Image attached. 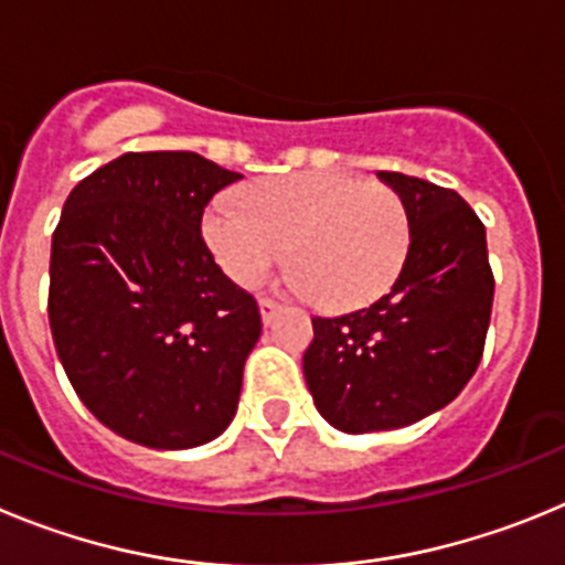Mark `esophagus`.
I'll return each instance as SVG.
<instances>
[{
    "label": "esophagus",
    "instance_id": "obj_1",
    "mask_svg": "<svg viewBox=\"0 0 565 565\" xmlns=\"http://www.w3.org/2000/svg\"><path fill=\"white\" fill-rule=\"evenodd\" d=\"M278 303L273 301V298H258V312H262V320L264 323H273V318L278 315Z\"/></svg>",
    "mask_w": 565,
    "mask_h": 565
}]
</instances>
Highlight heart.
<instances>
[{
	"instance_id": "b5f03b06",
	"label": "heart",
	"mask_w": 565,
	"mask_h": 565,
	"mask_svg": "<svg viewBox=\"0 0 565 565\" xmlns=\"http://www.w3.org/2000/svg\"><path fill=\"white\" fill-rule=\"evenodd\" d=\"M202 236L222 270L253 287L287 256L292 287L329 309L369 307L403 273L408 213L380 182L338 171L273 177L238 200L220 196L202 216Z\"/></svg>"
}]
</instances>
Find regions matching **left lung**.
Returning a JSON list of instances; mask_svg holds the SVG:
<instances>
[{
  "mask_svg": "<svg viewBox=\"0 0 565 565\" xmlns=\"http://www.w3.org/2000/svg\"><path fill=\"white\" fill-rule=\"evenodd\" d=\"M377 177L408 213L403 273L371 307L312 318L303 354L315 408L343 434L405 428L454 403L479 369L495 289L484 225L456 191Z\"/></svg>",
  "mask_w": 565,
  "mask_h": 565,
  "instance_id": "left-lung-1",
  "label": "left lung"
}]
</instances>
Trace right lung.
Returning a JSON list of instances; mask_svg holds the SVG:
<instances>
[{
	"instance_id": "obj_1",
	"label": "right lung",
	"mask_w": 565,
	"mask_h": 565,
	"mask_svg": "<svg viewBox=\"0 0 565 565\" xmlns=\"http://www.w3.org/2000/svg\"><path fill=\"white\" fill-rule=\"evenodd\" d=\"M242 180L194 151H129L78 182L50 253V329L81 403L154 450L216 439L262 334L253 295L202 238L213 194Z\"/></svg>"
}]
</instances>
